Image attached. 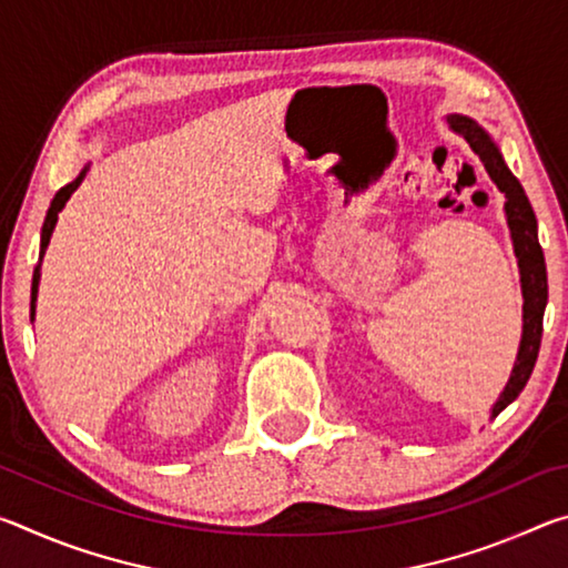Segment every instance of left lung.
I'll return each mask as SVG.
<instances>
[{
    "instance_id": "left-lung-1",
    "label": "left lung",
    "mask_w": 568,
    "mask_h": 568,
    "mask_svg": "<svg viewBox=\"0 0 568 568\" xmlns=\"http://www.w3.org/2000/svg\"><path fill=\"white\" fill-rule=\"evenodd\" d=\"M450 130L464 138L470 150L476 152L478 160L484 162L488 178L496 182V187L506 195V220L511 227L514 240V253L518 257V273H521V293H524V333L521 345H518V355L508 378L506 388L498 400L494 403L491 416H498L508 403L518 398V393L531 378V371L538 358V348H541V333H544V311L546 301H549V283H546V263H544V250L538 245L536 233V215L528 203L521 182L514 178V172L506 168L501 152L494 145V140L488 138V132L480 128L478 122L464 114H450L448 118Z\"/></svg>"
}]
</instances>
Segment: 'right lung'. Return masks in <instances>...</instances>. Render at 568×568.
I'll list each match as a JSON object with an SVG mask.
<instances>
[{
    "label": "right lung",
    "instance_id": "obj_1",
    "mask_svg": "<svg viewBox=\"0 0 568 568\" xmlns=\"http://www.w3.org/2000/svg\"><path fill=\"white\" fill-rule=\"evenodd\" d=\"M90 165H84V170L77 175V180H72L70 185H64L60 192H57L54 200L50 203V210H47V217H44V225H42V243H40V265H42V257H44V250L50 245V237H52V230L57 225V217H60L62 207L67 205V200L72 197V192L80 187V182L88 175ZM40 265L34 267V275H32V318H34V301H37V287H40Z\"/></svg>",
    "mask_w": 568,
    "mask_h": 568
}]
</instances>
